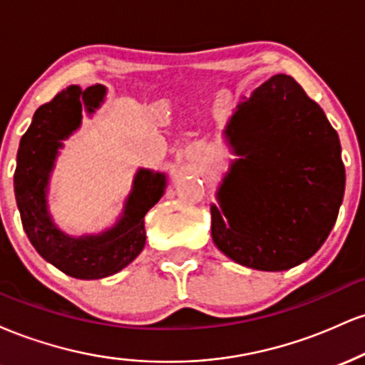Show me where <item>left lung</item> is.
I'll list each match as a JSON object with an SVG mask.
<instances>
[{"instance_id": "obj_1", "label": "left lung", "mask_w": 365, "mask_h": 365, "mask_svg": "<svg viewBox=\"0 0 365 365\" xmlns=\"http://www.w3.org/2000/svg\"><path fill=\"white\" fill-rule=\"evenodd\" d=\"M226 135L240 154L211 207L212 240L242 266L284 271L319 250L336 223L345 166L336 130L288 75L238 106Z\"/></svg>"}]
</instances>
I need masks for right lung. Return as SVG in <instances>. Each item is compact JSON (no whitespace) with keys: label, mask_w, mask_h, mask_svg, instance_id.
<instances>
[{"label":"right lung","mask_w":365,"mask_h":365,"mask_svg":"<svg viewBox=\"0 0 365 365\" xmlns=\"http://www.w3.org/2000/svg\"><path fill=\"white\" fill-rule=\"evenodd\" d=\"M104 87L82 91L70 86L49 103L37 108L31 127L20 139L14 175L15 199L25 233L46 261L72 278L99 279L118 273L145 244L144 216L165 192V175L140 170L133 182L120 223L98 237L70 238L53 225L46 209V185L61 139H66L82 118V104L91 113L99 106Z\"/></svg>","instance_id":"1"}]
</instances>
